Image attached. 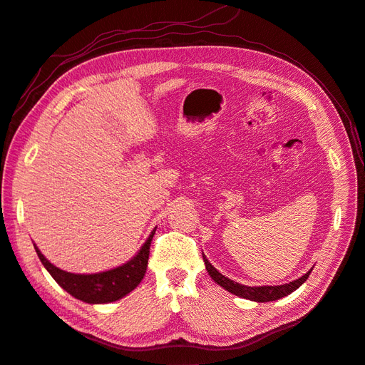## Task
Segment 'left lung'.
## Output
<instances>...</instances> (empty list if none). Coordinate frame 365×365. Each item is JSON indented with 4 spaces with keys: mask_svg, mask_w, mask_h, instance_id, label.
<instances>
[{
    "mask_svg": "<svg viewBox=\"0 0 365 365\" xmlns=\"http://www.w3.org/2000/svg\"><path fill=\"white\" fill-rule=\"evenodd\" d=\"M202 259L205 263V268L207 272L210 274V277H212L219 286H222L224 289H227L228 292L235 294L237 297L242 298H247V300L251 302H257V303H264V302H274V300H279L282 297L289 295L291 292H294L297 288H300V286L307 280L309 274L311 271H307L304 275H302L300 279H297L294 282H289L286 284H280V286H245V284H240L237 282L230 280L225 275L220 274L212 263L208 262V259L202 254Z\"/></svg>",
    "mask_w": 365,
    "mask_h": 365,
    "instance_id": "left-lung-1",
    "label": "left lung"
}]
</instances>
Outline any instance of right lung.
I'll return each instance as SVG.
<instances>
[{
  "mask_svg": "<svg viewBox=\"0 0 365 365\" xmlns=\"http://www.w3.org/2000/svg\"><path fill=\"white\" fill-rule=\"evenodd\" d=\"M153 235H155V230L152 231L134 259H130L125 264H121V267L97 274H73L62 271L43 257V254L38 250L36 245L35 250L42 264L50 272L51 277L58 282L61 288L71 294L77 300L90 304H102L120 300V298L134 291L140 284L146 274Z\"/></svg>",
  "mask_w": 365,
  "mask_h": 365,
  "instance_id": "1",
  "label": "right lung"
}]
</instances>
